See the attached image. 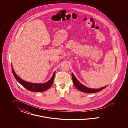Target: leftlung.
I'll list each match as a JSON object with an SVG mask.
<instances>
[{
  "label": "left lung",
  "mask_w": 128,
  "mask_h": 128,
  "mask_svg": "<svg viewBox=\"0 0 128 128\" xmlns=\"http://www.w3.org/2000/svg\"><path fill=\"white\" fill-rule=\"evenodd\" d=\"M72 78L73 80V84L75 86V87L80 91L82 92L85 93L91 94V93L98 92H99L101 91V90H103L104 88L106 87V86L99 89H92V88L87 87L80 82H79L76 78L73 73H72Z\"/></svg>",
  "instance_id": "8db88e82"
}]
</instances>
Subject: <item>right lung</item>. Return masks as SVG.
Wrapping results in <instances>:
<instances>
[{
  "label": "right lung",
  "mask_w": 128,
  "mask_h": 128,
  "mask_svg": "<svg viewBox=\"0 0 128 128\" xmlns=\"http://www.w3.org/2000/svg\"><path fill=\"white\" fill-rule=\"evenodd\" d=\"M12 73L13 74V75L15 78L21 85H22L24 88L29 91L34 92L45 91L48 89L49 88H50L53 83L56 72H54L52 75V77L48 82H46L43 84H33V83H30L29 82L25 81L24 80L22 79L21 78H20L15 72L13 70V68L12 67Z\"/></svg>",
  "instance_id": "add662e5"
}]
</instances>
